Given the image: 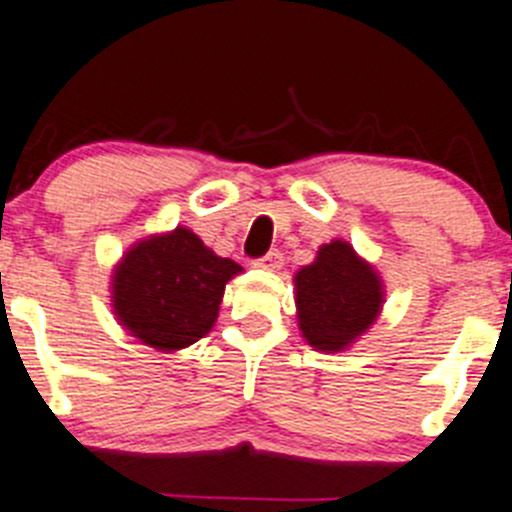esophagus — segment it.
<instances>
[{
  "label": "esophagus",
  "instance_id": "esophagus-1",
  "mask_svg": "<svg viewBox=\"0 0 512 512\" xmlns=\"http://www.w3.org/2000/svg\"><path fill=\"white\" fill-rule=\"evenodd\" d=\"M252 265L262 267V270H280V267H283V252L270 250L265 257H257V260H252Z\"/></svg>",
  "mask_w": 512,
  "mask_h": 512
}]
</instances>
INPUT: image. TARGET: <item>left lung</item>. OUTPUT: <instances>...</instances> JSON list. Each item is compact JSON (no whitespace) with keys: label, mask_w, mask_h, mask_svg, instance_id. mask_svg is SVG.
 Instances as JSON below:
<instances>
[{"label":"left lung","mask_w":512,"mask_h":512,"mask_svg":"<svg viewBox=\"0 0 512 512\" xmlns=\"http://www.w3.org/2000/svg\"><path fill=\"white\" fill-rule=\"evenodd\" d=\"M295 290L300 331L315 351L351 346L384 303L379 275L341 240L318 250L313 265L295 275Z\"/></svg>","instance_id":"8db88e82"}]
</instances>
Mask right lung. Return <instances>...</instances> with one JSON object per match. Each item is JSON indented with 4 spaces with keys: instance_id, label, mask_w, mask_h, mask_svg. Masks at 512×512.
<instances>
[{
    "instance_id": "obj_1",
    "label": "right lung",
    "mask_w": 512,
    "mask_h": 512,
    "mask_svg": "<svg viewBox=\"0 0 512 512\" xmlns=\"http://www.w3.org/2000/svg\"><path fill=\"white\" fill-rule=\"evenodd\" d=\"M240 270L191 229L176 227L126 252L113 275V310L146 346L186 348L212 331L224 285Z\"/></svg>"
}]
</instances>
